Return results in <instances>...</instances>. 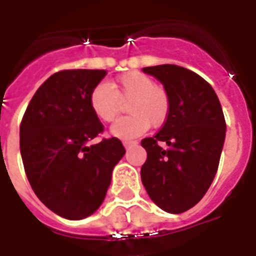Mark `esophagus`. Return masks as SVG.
<instances>
[{
	"label": "esophagus",
	"instance_id": "obj_1",
	"mask_svg": "<svg viewBox=\"0 0 256 256\" xmlns=\"http://www.w3.org/2000/svg\"><path fill=\"white\" fill-rule=\"evenodd\" d=\"M136 144H137V142H136V141H132V140H124V141H123V146H124V148H128V146H132V145Z\"/></svg>",
	"mask_w": 256,
	"mask_h": 256
}]
</instances>
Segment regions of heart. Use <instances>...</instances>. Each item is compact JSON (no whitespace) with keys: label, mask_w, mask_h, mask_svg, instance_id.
<instances>
[{"label":"heart","mask_w":256,"mask_h":256,"mask_svg":"<svg viewBox=\"0 0 256 256\" xmlns=\"http://www.w3.org/2000/svg\"><path fill=\"white\" fill-rule=\"evenodd\" d=\"M90 108L101 122H112L122 104H128L130 116L122 118L111 126L110 133L119 140H133L144 134L150 126H160L170 112V97L164 88L138 71L122 75L114 84L101 82L89 96Z\"/></svg>","instance_id":"1"}]
</instances>
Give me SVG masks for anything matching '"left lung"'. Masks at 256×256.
I'll use <instances>...</instances> for the list:
<instances>
[{"label":"left lung","mask_w":256,"mask_h":256,"mask_svg":"<svg viewBox=\"0 0 256 256\" xmlns=\"http://www.w3.org/2000/svg\"><path fill=\"white\" fill-rule=\"evenodd\" d=\"M142 71L164 86L170 112L159 133L141 141L146 150L141 181L158 207L181 214L203 198L216 174L225 116L214 89L196 72L174 64Z\"/></svg>","instance_id":"8db88e82"}]
</instances>
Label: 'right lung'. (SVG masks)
<instances>
[{
	"label": "right lung",
	"instance_id": "right-lung-1",
	"mask_svg": "<svg viewBox=\"0 0 256 256\" xmlns=\"http://www.w3.org/2000/svg\"><path fill=\"white\" fill-rule=\"evenodd\" d=\"M104 70L53 74L32 96L20 124V154L36 198L66 220L97 211L110 188L112 170L126 150L116 137L88 142L104 130L89 96Z\"/></svg>",
	"mask_w": 256,
	"mask_h": 256
}]
</instances>
